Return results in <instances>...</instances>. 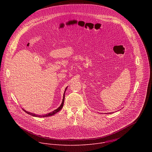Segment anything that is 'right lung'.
Instances as JSON below:
<instances>
[{
    "mask_svg": "<svg viewBox=\"0 0 152 152\" xmlns=\"http://www.w3.org/2000/svg\"><path fill=\"white\" fill-rule=\"evenodd\" d=\"M66 88H65V91H64V95H63V101H62V103H61V105L57 109H56V110H53V112H50V113H48V114H45V115H36V114H34V113H30V112H27L26 110H25L24 109H23L24 112H26L27 113H28V114H29V115H31V116H36V117H47V116H52V115H54V114H56V113H57L58 112H59L62 108H63V105H64V98H65V91H66Z\"/></svg>",
    "mask_w": 152,
    "mask_h": 152,
    "instance_id": "obj_1",
    "label": "right lung"
}]
</instances>
